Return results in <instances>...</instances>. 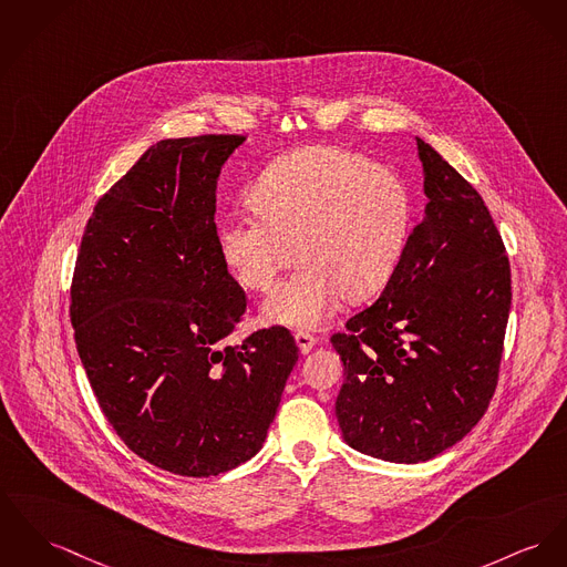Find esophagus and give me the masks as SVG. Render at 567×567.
<instances>
[{
	"instance_id": "34e87169",
	"label": "esophagus",
	"mask_w": 567,
	"mask_h": 567,
	"mask_svg": "<svg viewBox=\"0 0 567 567\" xmlns=\"http://www.w3.org/2000/svg\"><path fill=\"white\" fill-rule=\"evenodd\" d=\"M295 341H297V348H299L301 354H309L311 348L318 343V340H316L313 336H309V333H305V331H299V333L295 336Z\"/></svg>"
}]
</instances>
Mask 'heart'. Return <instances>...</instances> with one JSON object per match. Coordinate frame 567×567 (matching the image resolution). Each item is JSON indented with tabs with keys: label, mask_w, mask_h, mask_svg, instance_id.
<instances>
[{
	"label": "heart",
	"mask_w": 567,
	"mask_h": 567,
	"mask_svg": "<svg viewBox=\"0 0 567 567\" xmlns=\"http://www.w3.org/2000/svg\"><path fill=\"white\" fill-rule=\"evenodd\" d=\"M258 217H231L219 251L236 281L256 292L302 265L262 305L272 324L316 329L341 297L363 301L386 284L411 224V197L395 172L359 152L309 146L270 163L249 193Z\"/></svg>",
	"instance_id": "heart-1"
}]
</instances>
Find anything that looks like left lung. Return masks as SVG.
<instances>
[{"mask_svg": "<svg viewBox=\"0 0 567 567\" xmlns=\"http://www.w3.org/2000/svg\"><path fill=\"white\" fill-rule=\"evenodd\" d=\"M427 197L380 299L333 336L346 445L416 464L484 416L512 305L509 260L482 195L416 137Z\"/></svg>", "mask_w": 567, "mask_h": 567, "instance_id": "left-lung-1", "label": "left lung"}]
</instances>
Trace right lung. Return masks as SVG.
<instances>
[{
	"instance_id": "add662e5",
	"label": "right lung",
	"mask_w": 567,
	"mask_h": 567,
	"mask_svg": "<svg viewBox=\"0 0 567 567\" xmlns=\"http://www.w3.org/2000/svg\"><path fill=\"white\" fill-rule=\"evenodd\" d=\"M247 137L161 140L107 190L71 288L76 352L124 445L210 477L262 450L299 352L270 327L221 346L245 313L215 226L217 181Z\"/></svg>"
}]
</instances>
